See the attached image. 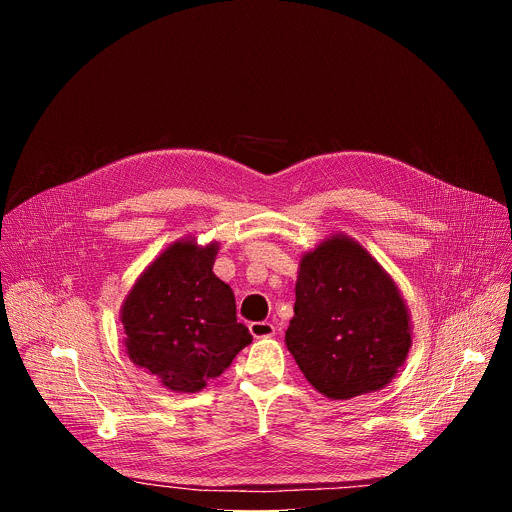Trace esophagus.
<instances>
[{
    "mask_svg": "<svg viewBox=\"0 0 512 512\" xmlns=\"http://www.w3.org/2000/svg\"><path fill=\"white\" fill-rule=\"evenodd\" d=\"M253 338H271L275 334V326L271 322H253L249 326Z\"/></svg>",
    "mask_w": 512,
    "mask_h": 512,
    "instance_id": "obj_1",
    "label": "esophagus"
}]
</instances>
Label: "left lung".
<instances>
[{
  "label": "left lung",
  "instance_id": "8db88e82",
  "mask_svg": "<svg viewBox=\"0 0 512 512\" xmlns=\"http://www.w3.org/2000/svg\"><path fill=\"white\" fill-rule=\"evenodd\" d=\"M411 338L397 281L358 241L332 233L300 257L285 346L318 393L344 401L387 387Z\"/></svg>",
  "mask_w": 512,
  "mask_h": 512
}]
</instances>
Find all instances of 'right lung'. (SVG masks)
Here are the masks:
<instances>
[{
	"mask_svg": "<svg viewBox=\"0 0 512 512\" xmlns=\"http://www.w3.org/2000/svg\"><path fill=\"white\" fill-rule=\"evenodd\" d=\"M218 241L186 235L135 279L119 310L123 344L135 367L174 393H198L251 344L237 322L235 294L214 271Z\"/></svg>",
	"mask_w": 512,
	"mask_h": 512,
	"instance_id": "obj_1",
	"label": "right lung"
}]
</instances>
